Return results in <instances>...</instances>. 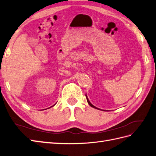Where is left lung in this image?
<instances>
[{"label":"left lung","mask_w":156,"mask_h":156,"mask_svg":"<svg viewBox=\"0 0 156 156\" xmlns=\"http://www.w3.org/2000/svg\"><path fill=\"white\" fill-rule=\"evenodd\" d=\"M85 96H86V98H87V102H88V103H89V105L90 106V107H92L93 108H96V109H98V108H97V107H94V105H93L92 104H91L90 103V101H89V99H88V98H87V94H85Z\"/></svg>","instance_id":"1"}]
</instances>
